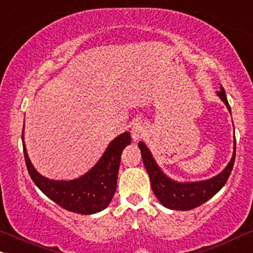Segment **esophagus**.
<instances>
[{
  "label": "esophagus",
  "instance_id": "esophagus-1",
  "mask_svg": "<svg viewBox=\"0 0 253 253\" xmlns=\"http://www.w3.org/2000/svg\"><path fill=\"white\" fill-rule=\"evenodd\" d=\"M132 138L134 141H138V140L142 139L146 134V126L145 124L142 123H136L134 124V126L132 127Z\"/></svg>",
  "mask_w": 253,
  "mask_h": 253
}]
</instances>
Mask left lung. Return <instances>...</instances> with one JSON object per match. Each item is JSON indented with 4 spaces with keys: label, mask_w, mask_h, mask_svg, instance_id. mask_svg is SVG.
Instances as JSON below:
<instances>
[{
    "label": "left lung",
    "mask_w": 253,
    "mask_h": 253,
    "mask_svg": "<svg viewBox=\"0 0 253 253\" xmlns=\"http://www.w3.org/2000/svg\"><path fill=\"white\" fill-rule=\"evenodd\" d=\"M217 95L225 103L229 112L231 113V107L227 101L226 93L224 88L220 86V90H218ZM139 148L141 151L142 163L151 179L152 190L158 198V200L167 209L176 210V211H188L198 206L203 205L204 203L211 199L215 193L221 190V187L226 184L227 179L233 169L234 158H236V138L233 140V154L227 166L218 173L217 175L206 180L200 181H175L167 176L163 169H160L157 161L154 160L151 151L144 142L140 141Z\"/></svg>",
    "instance_id": "8db88e82"
}]
</instances>
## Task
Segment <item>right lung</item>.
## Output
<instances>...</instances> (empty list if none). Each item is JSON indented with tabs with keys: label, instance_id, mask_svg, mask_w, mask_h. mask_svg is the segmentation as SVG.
Masks as SVG:
<instances>
[{
	"label": "right lung",
	"instance_id": "1",
	"mask_svg": "<svg viewBox=\"0 0 253 253\" xmlns=\"http://www.w3.org/2000/svg\"><path fill=\"white\" fill-rule=\"evenodd\" d=\"M22 142L27 169L36 186L67 211L79 214H94L107 208L114 196L121 153L130 144V134L125 132L112 140L95 165L84 175L73 180H53L40 174L27 153L24 132H22Z\"/></svg>",
	"mask_w": 253,
	"mask_h": 253
}]
</instances>
